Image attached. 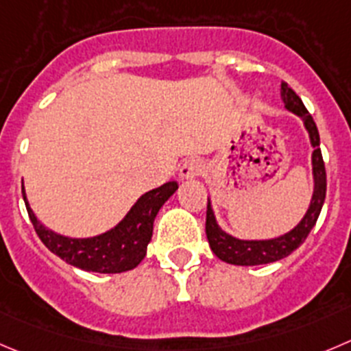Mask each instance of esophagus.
Here are the masks:
<instances>
[{"label": "esophagus", "instance_id": "1", "mask_svg": "<svg viewBox=\"0 0 351 351\" xmlns=\"http://www.w3.org/2000/svg\"><path fill=\"white\" fill-rule=\"evenodd\" d=\"M202 170H203V163L199 162V160L189 158L181 165V169H179V176H181V179H195L202 173Z\"/></svg>", "mask_w": 351, "mask_h": 351}]
</instances>
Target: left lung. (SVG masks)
<instances>
[{"instance_id":"left-lung-1","label":"left lung","mask_w":351,"mask_h":351,"mask_svg":"<svg viewBox=\"0 0 351 351\" xmlns=\"http://www.w3.org/2000/svg\"><path fill=\"white\" fill-rule=\"evenodd\" d=\"M281 99L285 101L286 110H289V112H293L303 120V125H305L306 132H308L310 145L313 148V195L312 199H310L308 210H306L303 219L298 222V226H295L286 234L272 239H239L222 231V228L217 223L212 203L208 199L205 223L206 238H208V245L212 252L226 263H232V265H263V263H272L281 258H286L305 241L308 232L315 226L317 219H319L320 210H322L328 184H326V167H324L322 153H320L319 131H317L315 122H313L312 115L306 112L300 96L286 82H281Z\"/></svg>"}]
</instances>
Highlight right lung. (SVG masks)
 <instances>
[{
	"label": "right lung",
	"instance_id": "1",
	"mask_svg": "<svg viewBox=\"0 0 351 351\" xmlns=\"http://www.w3.org/2000/svg\"><path fill=\"white\" fill-rule=\"evenodd\" d=\"M178 188V182L170 181L145 193L115 228L93 238H69L45 228L29 205L23 184L22 196L29 219L49 252L86 272L119 274L134 269L145 258L156 213Z\"/></svg>",
	"mask_w": 351,
	"mask_h": 351
}]
</instances>
